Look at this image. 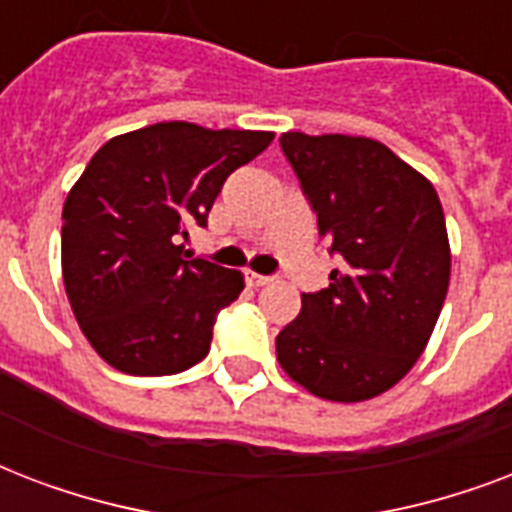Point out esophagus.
<instances>
[{
  "instance_id": "obj_1",
  "label": "esophagus",
  "mask_w": 512,
  "mask_h": 512,
  "mask_svg": "<svg viewBox=\"0 0 512 512\" xmlns=\"http://www.w3.org/2000/svg\"><path fill=\"white\" fill-rule=\"evenodd\" d=\"M248 283H251L253 288H261V285L272 283V277H264V275H256V272H248Z\"/></svg>"
}]
</instances>
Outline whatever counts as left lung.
Returning a JSON list of instances; mask_svg holds the SVG:
<instances>
[{
  "instance_id": "left-lung-1",
  "label": "left lung",
  "mask_w": 512,
  "mask_h": 512,
  "mask_svg": "<svg viewBox=\"0 0 512 512\" xmlns=\"http://www.w3.org/2000/svg\"><path fill=\"white\" fill-rule=\"evenodd\" d=\"M344 259L328 288L301 293L299 318L277 334V363L323 400L382 395L414 368L449 291L451 248L441 200L419 170L366 136H280Z\"/></svg>"
}]
</instances>
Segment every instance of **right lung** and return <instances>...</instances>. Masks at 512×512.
<instances>
[{
    "instance_id": "add662e5",
    "label": "right lung",
    "mask_w": 512,
    "mask_h": 512,
    "mask_svg": "<svg viewBox=\"0 0 512 512\" xmlns=\"http://www.w3.org/2000/svg\"><path fill=\"white\" fill-rule=\"evenodd\" d=\"M275 133L157 122L106 141L63 202L61 269L93 350L122 374L165 376L200 363L243 272L184 259L232 170Z\"/></svg>"
}]
</instances>
